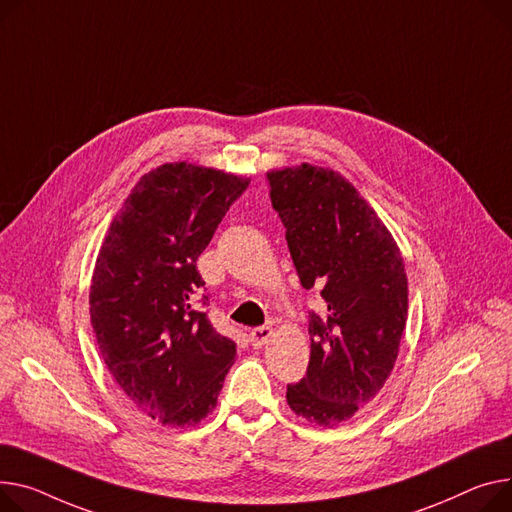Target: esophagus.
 <instances>
[{"mask_svg":"<svg viewBox=\"0 0 512 512\" xmlns=\"http://www.w3.org/2000/svg\"><path fill=\"white\" fill-rule=\"evenodd\" d=\"M271 335H274V331H271V327H255L251 333H249V342H251V346L253 348H261V346H265L269 339H271Z\"/></svg>","mask_w":512,"mask_h":512,"instance_id":"esophagus-1","label":"esophagus"}]
</instances>
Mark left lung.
<instances>
[{
	"label": "left lung",
	"instance_id": "1",
	"mask_svg": "<svg viewBox=\"0 0 512 512\" xmlns=\"http://www.w3.org/2000/svg\"><path fill=\"white\" fill-rule=\"evenodd\" d=\"M302 288L325 311L309 313L311 360L288 385L290 410L337 426L374 399L397 360L407 319L403 257L387 226L342 175L300 164L267 173Z\"/></svg>",
	"mask_w": 512,
	"mask_h": 512
}]
</instances>
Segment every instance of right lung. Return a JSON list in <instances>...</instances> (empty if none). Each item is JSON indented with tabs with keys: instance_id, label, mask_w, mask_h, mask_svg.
I'll return each mask as SVG.
<instances>
[{
	"instance_id": "1",
	"label": "right lung",
	"mask_w": 512,
	"mask_h": 512,
	"mask_svg": "<svg viewBox=\"0 0 512 512\" xmlns=\"http://www.w3.org/2000/svg\"><path fill=\"white\" fill-rule=\"evenodd\" d=\"M247 187L216 168L162 164L133 187L100 247L90 286L100 356L135 407L164 426L206 418L234 362L236 344L197 306L206 282L195 261ZM199 302L210 304L208 294Z\"/></svg>"
}]
</instances>
